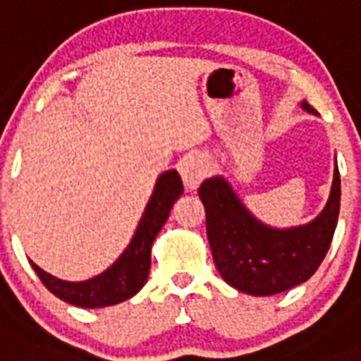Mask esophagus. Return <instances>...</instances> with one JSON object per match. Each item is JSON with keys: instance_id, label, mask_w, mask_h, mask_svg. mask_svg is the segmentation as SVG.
Segmentation results:
<instances>
[{"instance_id": "34e87169", "label": "esophagus", "mask_w": 361, "mask_h": 361, "mask_svg": "<svg viewBox=\"0 0 361 361\" xmlns=\"http://www.w3.org/2000/svg\"><path fill=\"white\" fill-rule=\"evenodd\" d=\"M180 172L187 191H197L198 185L208 176V163L202 155H189V157L183 159Z\"/></svg>"}]
</instances>
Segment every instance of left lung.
<instances>
[{
    "instance_id": "8db88e82",
    "label": "left lung",
    "mask_w": 361,
    "mask_h": 361,
    "mask_svg": "<svg viewBox=\"0 0 361 361\" xmlns=\"http://www.w3.org/2000/svg\"><path fill=\"white\" fill-rule=\"evenodd\" d=\"M302 109L317 114L307 101ZM198 197L221 277L251 296H274L305 283L324 260L339 217L341 178L336 163L324 209L307 225L292 228H274L258 221L223 176L204 181Z\"/></svg>"
}]
</instances>
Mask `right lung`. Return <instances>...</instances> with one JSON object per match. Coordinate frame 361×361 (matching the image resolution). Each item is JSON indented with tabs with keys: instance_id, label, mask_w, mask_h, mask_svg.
Returning <instances> with one entry per match:
<instances>
[{
	"instance_id": "right-lung-1",
	"label": "right lung",
	"mask_w": 361,
	"mask_h": 361,
	"mask_svg": "<svg viewBox=\"0 0 361 361\" xmlns=\"http://www.w3.org/2000/svg\"><path fill=\"white\" fill-rule=\"evenodd\" d=\"M183 192L180 174L169 170L159 176L153 195L147 202L142 219L136 226V232L120 258L103 274L95 275L87 281H61L47 274L35 262H31L35 274L42 285L59 300L76 305V307L97 309L116 305L129 300L146 285L149 266H152V245L159 231L163 228L170 215V209Z\"/></svg>"
}]
</instances>
